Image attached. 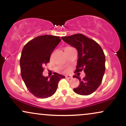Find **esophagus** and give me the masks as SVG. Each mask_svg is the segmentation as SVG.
Returning <instances> with one entry per match:
<instances>
[{
  "instance_id": "34e87169",
  "label": "esophagus",
  "mask_w": 126,
  "mask_h": 126,
  "mask_svg": "<svg viewBox=\"0 0 126 126\" xmlns=\"http://www.w3.org/2000/svg\"><path fill=\"white\" fill-rule=\"evenodd\" d=\"M65 77H66V78H67V79H71V78H72V76H70V75H66Z\"/></svg>"
}]
</instances>
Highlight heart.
<instances>
[{
	"instance_id": "1",
	"label": "heart",
	"mask_w": 126,
	"mask_h": 126,
	"mask_svg": "<svg viewBox=\"0 0 126 126\" xmlns=\"http://www.w3.org/2000/svg\"><path fill=\"white\" fill-rule=\"evenodd\" d=\"M67 48H68V47H67Z\"/></svg>"
}]
</instances>
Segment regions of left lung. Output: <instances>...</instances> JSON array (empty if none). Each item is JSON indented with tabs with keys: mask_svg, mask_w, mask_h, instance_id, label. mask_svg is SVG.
I'll return each instance as SVG.
<instances>
[{
	"mask_svg": "<svg viewBox=\"0 0 126 126\" xmlns=\"http://www.w3.org/2000/svg\"><path fill=\"white\" fill-rule=\"evenodd\" d=\"M65 43L78 50V59L75 72L83 70L85 77L80 82L78 87L74 88L75 93L81 95H88L93 93L101 85L105 73V57L99 44L92 39L81 34L62 37Z\"/></svg>",
	"mask_w": 126,
	"mask_h": 126,
	"instance_id": "obj_1",
	"label": "left lung"
}]
</instances>
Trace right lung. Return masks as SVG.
<instances>
[{
	"instance_id": "right-lung-1",
	"label": "right lung",
	"mask_w": 126,
	"mask_h": 126,
	"mask_svg": "<svg viewBox=\"0 0 126 126\" xmlns=\"http://www.w3.org/2000/svg\"><path fill=\"white\" fill-rule=\"evenodd\" d=\"M61 40L57 36L40 35L24 47L20 59L21 75L28 89L39 98L50 97L56 92L64 76L55 73L51 77L43 75V66L50 61L52 52Z\"/></svg>"
}]
</instances>
